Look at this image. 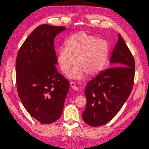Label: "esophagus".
I'll list each match as a JSON object with an SVG mask.
<instances>
[{
	"mask_svg": "<svg viewBox=\"0 0 149 149\" xmlns=\"http://www.w3.org/2000/svg\"><path fill=\"white\" fill-rule=\"evenodd\" d=\"M70 86H72V89H74V91H78V88L77 86L75 85V83L74 81H71L70 82Z\"/></svg>",
	"mask_w": 149,
	"mask_h": 149,
	"instance_id": "esophagus-1",
	"label": "esophagus"
}]
</instances>
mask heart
<instances>
[{"label":"heart","instance_id":"1","mask_svg":"<svg viewBox=\"0 0 149 149\" xmlns=\"http://www.w3.org/2000/svg\"><path fill=\"white\" fill-rule=\"evenodd\" d=\"M66 47L58 49L57 61L62 72L69 73L72 78L81 79L85 74L89 76L98 74L106 64L109 53L107 40L80 31L72 34L65 42Z\"/></svg>","mask_w":149,"mask_h":149}]
</instances>
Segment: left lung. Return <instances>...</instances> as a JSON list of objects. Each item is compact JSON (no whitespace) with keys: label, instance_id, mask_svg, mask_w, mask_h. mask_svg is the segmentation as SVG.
<instances>
[{"label":"left lung","instance_id":"obj_1","mask_svg":"<svg viewBox=\"0 0 149 149\" xmlns=\"http://www.w3.org/2000/svg\"><path fill=\"white\" fill-rule=\"evenodd\" d=\"M110 62L115 67L103 70L85 88L86 105L82 118L89 126H100L109 123L120 110L133 88L134 58L120 34Z\"/></svg>","mask_w":149,"mask_h":149}]
</instances>
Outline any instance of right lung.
Masks as SVG:
<instances>
[{"mask_svg": "<svg viewBox=\"0 0 149 149\" xmlns=\"http://www.w3.org/2000/svg\"><path fill=\"white\" fill-rule=\"evenodd\" d=\"M66 28L41 25L26 38L17 53L16 86L30 115L42 124L57 120L63 111L70 83L57 71L54 40Z\"/></svg>", "mask_w": 149, "mask_h": 149, "instance_id": "1", "label": "right lung"}]
</instances>
